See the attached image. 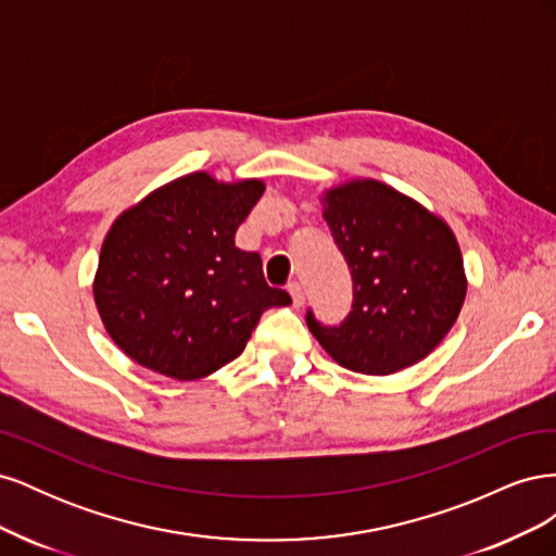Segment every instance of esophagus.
<instances>
[{"mask_svg":"<svg viewBox=\"0 0 556 556\" xmlns=\"http://www.w3.org/2000/svg\"><path fill=\"white\" fill-rule=\"evenodd\" d=\"M290 294H292V304H294V308H301L304 306V301H306V292H304V288H301V282H290Z\"/></svg>","mask_w":556,"mask_h":556,"instance_id":"esophagus-1","label":"esophagus"}]
</instances>
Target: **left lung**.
I'll list each match as a JSON object with an SVG mask.
<instances>
[{"instance_id": "1", "label": "left lung", "mask_w": 556, "mask_h": 556, "mask_svg": "<svg viewBox=\"0 0 556 556\" xmlns=\"http://www.w3.org/2000/svg\"><path fill=\"white\" fill-rule=\"evenodd\" d=\"M325 220L352 276V311L327 327L306 325L350 371L387 376L443 341L457 319L466 276L452 229L410 197L378 180L329 190Z\"/></svg>"}]
</instances>
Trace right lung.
Segmentation results:
<instances>
[{
  "label": "right lung",
  "mask_w": 556,
  "mask_h": 556,
  "mask_svg": "<svg viewBox=\"0 0 556 556\" xmlns=\"http://www.w3.org/2000/svg\"><path fill=\"white\" fill-rule=\"evenodd\" d=\"M262 192V180L197 172L117 217L92 292L127 357L176 380L204 378L241 355L264 311L292 304L268 288L257 252L233 243Z\"/></svg>",
  "instance_id": "1"
}]
</instances>
